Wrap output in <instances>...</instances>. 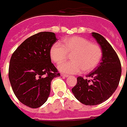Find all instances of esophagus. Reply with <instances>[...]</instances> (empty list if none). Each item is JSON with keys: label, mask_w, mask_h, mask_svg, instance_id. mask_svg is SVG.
<instances>
[{"label": "esophagus", "mask_w": 127, "mask_h": 127, "mask_svg": "<svg viewBox=\"0 0 127 127\" xmlns=\"http://www.w3.org/2000/svg\"><path fill=\"white\" fill-rule=\"evenodd\" d=\"M62 76H64V77H68V76H69V75L68 74H62Z\"/></svg>", "instance_id": "1"}]
</instances>
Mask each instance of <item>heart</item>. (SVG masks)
<instances>
[{"label": "heart", "instance_id": "b5f03b06", "mask_svg": "<svg viewBox=\"0 0 127 127\" xmlns=\"http://www.w3.org/2000/svg\"><path fill=\"white\" fill-rule=\"evenodd\" d=\"M71 54V61L63 62L58 65V69L62 72L75 74L82 70L90 72L96 68L102 58L99 46L81 37L65 39L63 46L55 43L50 50L51 59L56 64L64 62Z\"/></svg>", "mask_w": 127, "mask_h": 127}]
</instances>
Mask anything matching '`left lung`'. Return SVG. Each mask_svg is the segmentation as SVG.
<instances>
[{
  "instance_id": "8db88e82",
  "label": "left lung",
  "mask_w": 127,
  "mask_h": 127,
  "mask_svg": "<svg viewBox=\"0 0 127 127\" xmlns=\"http://www.w3.org/2000/svg\"><path fill=\"white\" fill-rule=\"evenodd\" d=\"M102 50V61L94 71L77 78L72 89L74 96L85 105H99L111 96L118 86L122 68L118 55L110 44L101 35L92 33Z\"/></svg>"
}]
</instances>
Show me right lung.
Listing matches in <instances>:
<instances>
[{"mask_svg": "<svg viewBox=\"0 0 127 127\" xmlns=\"http://www.w3.org/2000/svg\"><path fill=\"white\" fill-rule=\"evenodd\" d=\"M56 41L54 33L40 32L25 40L11 55L9 66L11 88L17 98L31 108L44 104L52 80L60 76L50 55Z\"/></svg>", "mask_w": 127, "mask_h": 127, "instance_id": "1", "label": "right lung"}]
</instances>
